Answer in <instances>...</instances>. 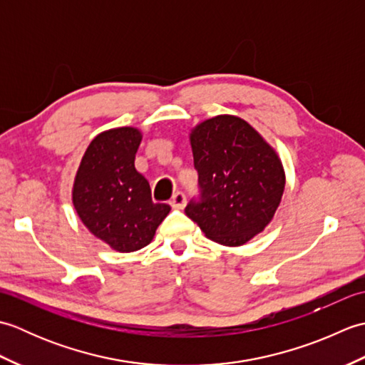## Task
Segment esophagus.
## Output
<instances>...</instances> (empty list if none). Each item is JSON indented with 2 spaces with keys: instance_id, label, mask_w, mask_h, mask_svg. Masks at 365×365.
<instances>
[{
  "instance_id": "1",
  "label": "esophagus",
  "mask_w": 365,
  "mask_h": 365,
  "mask_svg": "<svg viewBox=\"0 0 365 365\" xmlns=\"http://www.w3.org/2000/svg\"><path fill=\"white\" fill-rule=\"evenodd\" d=\"M169 204L173 205L174 208H183L185 205H187V197H185V195L183 192H180V191H177V192H174V196L170 197V200H169Z\"/></svg>"
}]
</instances>
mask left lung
Segmentation results:
<instances>
[{"label": "left lung", "instance_id": "1", "mask_svg": "<svg viewBox=\"0 0 365 365\" xmlns=\"http://www.w3.org/2000/svg\"><path fill=\"white\" fill-rule=\"evenodd\" d=\"M190 144L202 199L191 200L185 213L215 243H247L273 221L282 200L285 170L274 147L234 114L199 122Z\"/></svg>", "mask_w": 365, "mask_h": 365}]
</instances>
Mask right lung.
<instances>
[{"mask_svg":"<svg viewBox=\"0 0 365 365\" xmlns=\"http://www.w3.org/2000/svg\"><path fill=\"white\" fill-rule=\"evenodd\" d=\"M143 131L118 127L98 133L76 170L72 202L92 235L118 252H133L149 245L170 212L155 204L149 182L135 168Z\"/></svg>","mask_w":365,"mask_h":365,"instance_id":"obj_1","label":"right lung"}]
</instances>
